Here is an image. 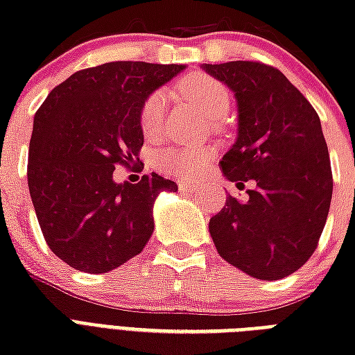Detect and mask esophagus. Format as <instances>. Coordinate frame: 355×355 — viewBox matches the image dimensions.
I'll return each mask as SVG.
<instances>
[{
	"label": "esophagus",
	"mask_w": 355,
	"mask_h": 355,
	"mask_svg": "<svg viewBox=\"0 0 355 355\" xmlns=\"http://www.w3.org/2000/svg\"><path fill=\"white\" fill-rule=\"evenodd\" d=\"M178 189H180V191H197V189H199V184L188 182V180H178Z\"/></svg>",
	"instance_id": "esophagus-1"
}]
</instances>
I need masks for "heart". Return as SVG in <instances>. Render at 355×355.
Masks as SVG:
<instances>
[{
	"label": "heart",
	"instance_id": "heart-1",
	"mask_svg": "<svg viewBox=\"0 0 355 355\" xmlns=\"http://www.w3.org/2000/svg\"><path fill=\"white\" fill-rule=\"evenodd\" d=\"M184 94L193 99L206 116L211 119H219L227 114L230 107V96L227 88L219 80L206 77V75H193L182 86ZM164 116H166V96L162 92L150 94L141 105L139 110V127L147 138L160 136L164 128ZM216 125L219 123L216 121ZM211 150L205 147H167L160 153L162 169H166L177 177H195L200 169L210 162Z\"/></svg>",
	"mask_w": 355,
	"mask_h": 355
}]
</instances>
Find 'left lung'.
Listing matches in <instances>:
<instances>
[{
	"label": "left lung",
	"instance_id": "8db88e82",
	"mask_svg": "<svg viewBox=\"0 0 355 355\" xmlns=\"http://www.w3.org/2000/svg\"><path fill=\"white\" fill-rule=\"evenodd\" d=\"M234 92L237 139L223 156L230 182H254L245 202L227 197L210 236L228 263L258 280H280L317 248L330 210V155L320 119L280 69L234 60L202 64Z\"/></svg>",
	"mask_w": 355,
	"mask_h": 355
}]
</instances>
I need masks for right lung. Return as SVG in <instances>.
Returning a JSON list of instances; mask_svg holds the SVG:
<instances>
[{
  "label": "right lung",
  "instance_id": "1",
  "mask_svg": "<svg viewBox=\"0 0 355 355\" xmlns=\"http://www.w3.org/2000/svg\"><path fill=\"white\" fill-rule=\"evenodd\" d=\"M186 66L116 60L80 69L36 110L27 182L47 247L83 272H108L138 256L155 230L153 205L177 184L144 175L114 182L138 164L147 97Z\"/></svg>",
  "mask_w": 355,
  "mask_h": 355
}]
</instances>
